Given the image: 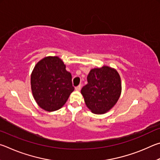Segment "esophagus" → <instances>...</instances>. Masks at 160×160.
Segmentation results:
<instances>
[{"mask_svg": "<svg viewBox=\"0 0 160 160\" xmlns=\"http://www.w3.org/2000/svg\"><path fill=\"white\" fill-rule=\"evenodd\" d=\"M81 88H82V85H78L75 88V89H76V91H80Z\"/></svg>", "mask_w": 160, "mask_h": 160, "instance_id": "34e87169", "label": "esophagus"}]
</instances>
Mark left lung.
I'll list each match as a JSON object with an SVG mask.
<instances>
[{
    "label": "left lung",
    "mask_w": 160,
    "mask_h": 160,
    "mask_svg": "<svg viewBox=\"0 0 160 160\" xmlns=\"http://www.w3.org/2000/svg\"><path fill=\"white\" fill-rule=\"evenodd\" d=\"M87 82L81 91L86 106L95 114L107 112L121 95V78L118 72L107 66L93 69L88 75Z\"/></svg>",
    "instance_id": "8db88e82"
}]
</instances>
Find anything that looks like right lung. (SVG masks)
Instances as JSON below:
<instances>
[{"mask_svg": "<svg viewBox=\"0 0 160 160\" xmlns=\"http://www.w3.org/2000/svg\"><path fill=\"white\" fill-rule=\"evenodd\" d=\"M58 57H46L39 61L31 77L33 98L43 110L60 109L74 90L71 73Z\"/></svg>", "mask_w": 160, "mask_h": 160, "instance_id": "obj_1", "label": "right lung"}]
</instances>
